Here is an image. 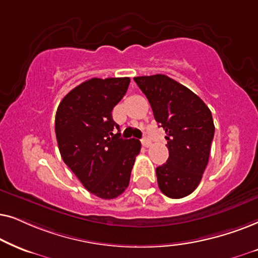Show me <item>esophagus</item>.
I'll return each mask as SVG.
<instances>
[{
	"label": "esophagus",
	"mask_w": 258,
	"mask_h": 258,
	"mask_svg": "<svg viewBox=\"0 0 258 258\" xmlns=\"http://www.w3.org/2000/svg\"><path fill=\"white\" fill-rule=\"evenodd\" d=\"M142 144H143V146L150 147L151 146V140L149 138H144V139H142Z\"/></svg>",
	"instance_id": "34e87169"
}]
</instances>
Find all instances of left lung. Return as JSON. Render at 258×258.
<instances>
[{
  "mask_svg": "<svg viewBox=\"0 0 258 258\" xmlns=\"http://www.w3.org/2000/svg\"><path fill=\"white\" fill-rule=\"evenodd\" d=\"M135 81L166 133L169 159L156 169L160 191L173 199L186 197L197 188L208 165L215 135L211 111L194 92L164 74Z\"/></svg>",
  "mask_w": 258,
  "mask_h": 258,
  "instance_id": "obj_1",
  "label": "left lung"
}]
</instances>
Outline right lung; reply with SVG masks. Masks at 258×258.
Segmentation results:
<instances>
[{
    "instance_id": "add662e5",
    "label": "right lung",
    "mask_w": 258,
    "mask_h": 258,
    "mask_svg": "<svg viewBox=\"0 0 258 258\" xmlns=\"http://www.w3.org/2000/svg\"><path fill=\"white\" fill-rule=\"evenodd\" d=\"M130 78H93L72 89L55 115L61 157L87 190L102 199L116 198L128 186L139 140L122 139L112 118L126 94Z\"/></svg>"
}]
</instances>
